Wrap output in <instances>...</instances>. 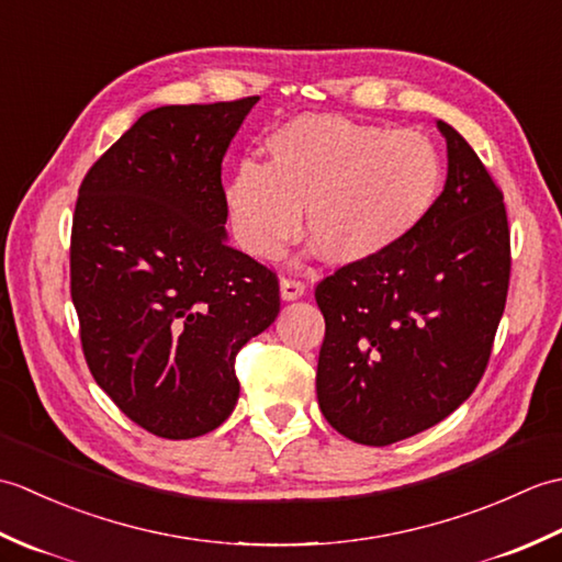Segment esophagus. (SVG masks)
I'll list each match as a JSON object with an SVG mask.
<instances>
[{"label":"esophagus","instance_id":"esophagus-1","mask_svg":"<svg viewBox=\"0 0 562 562\" xmlns=\"http://www.w3.org/2000/svg\"><path fill=\"white\" fill-rule=\"evenodd\" d=\"M306 294V284L302 280H292V278H284L280 282V296L282 302H294V300H302Z\"/></svg>","mask_w":562,"mask_h":562}]
</instances>
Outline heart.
I'll list each match as a JSON object with an SVG mask.
<instances>
[{"label": "heart", "mask_w": 562, "mask_h": 562, "mask_svg": "<svg viewBox=\"0 0 562 562\" xmlns=\"http://www.w3.org/2000/svg\"><path fill=\"white\" fill-rule=\"evenodd\" d=\"M226 183L232 229L250 256L274 260L302 232L336 266L369 262L420 229L445 190V157L413 130L306 113L266 142Z\"/></svg>", "instance_id": "b5f03b06"}]
</instances>
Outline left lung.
Returning a JSON list of instances; mask_svg holds the SVG:
<instances>
[{
  "label": "left lung",
  "instance_id": "obj_1",
  "mask_svg": "<svg viewBox=\"0 0 562 562\" xmlns=\"http://www.w3.org/2000/svg\"><path fill=\"white\" fill-rule=\"evenodd\" d=\"M435 212L386 256L345 266L316 288L326 318L321 413L357 445L386 447L451 415L487 367L509 288L499 188L457 130Z\"/></svg>",
  "mask_w": 562,
  "mask_h": 562
}]
</instances>
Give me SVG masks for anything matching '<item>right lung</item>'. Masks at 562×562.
Listing matches in <instances>:
<instances>
[{
  "mask_svg": "<svg viewBox=\"0 0 562 562\" xmlns=\"http://www.w3.org/2000/svg\"><path fill=\"white\" fill-rule=\"evenodd\" d=\"M258 97L145 113L79 188L71 302L97 384L164 439L212 432L236 352L280 314L274 272L226 244L222 159Z\"/></svg>",
  "mask_w": 562,
  "mask_h": 562,
  "instance_id": "right-lung-1",
  "label": "right lung"
}]
</instances>
